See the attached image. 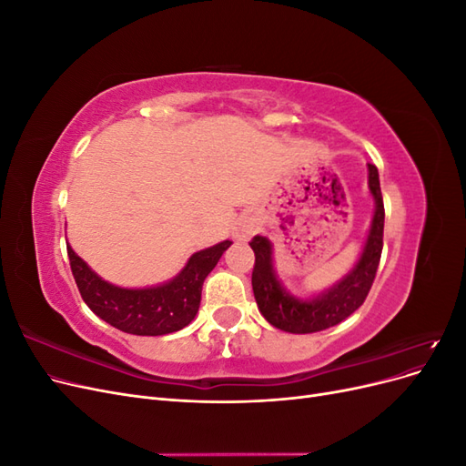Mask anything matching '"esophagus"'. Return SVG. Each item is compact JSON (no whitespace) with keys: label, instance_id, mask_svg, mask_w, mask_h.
<instances>
[{"label":"esophagus","instance_id":"34e87169","mask_svg":"<svg viewBox=\"0 0 466 466\" xmlns=\"http://www.w3.org/2000/svg\"><path fill=\"white\" fill-rule=\"evenodd\" d=\"M252 233V223L250 221H238L235 228V238H248Z\"/></svg>","mask_w":466,"mask_h":466}]
</instances>
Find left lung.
Instances as JSON below:
<instances>
[{
	"instance_id": "obj_1",
	"label": "left lung",
	"mask_w": 466,
	"mask_h": 466,
	"mask_svg": "<svg viewBox=\"0 0 466 466\" xmlns=\"http://www.w3.org/2000/svg\"><path fill=\"white\" fill-rule=\"evenodd\" d=\"M370 168V190L375 200V214L371 229L365 241L361 258L351 268L336 286L317 295L313 299L293 298L276 276L272 264V245L266 237H252L248 243L255 250V268H252V291L264 319L272 327L291 334H309L330 329L342 322L360 309L368 298L383 250V228H385V206L380 194L379 173L375 165Z\"/></svg>"
}]
</instances>
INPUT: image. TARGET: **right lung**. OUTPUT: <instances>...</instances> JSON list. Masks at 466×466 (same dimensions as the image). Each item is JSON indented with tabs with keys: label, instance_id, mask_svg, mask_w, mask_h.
<instances>
[{
	"label": "right lung",
	"instance_id": "add662e5",
	"mask_svg": "<svg viewBox=\"0 0 466 466\" xmlns=\"http://www.w3.org/2000/svg\"><path fill=\"white\" fill-rule=\"evenodd\" d=\"M231 241L194 252L182 272L157 288L126 289L98 278L67 245L69 266L83 301L112 327L136 336H163L190 324L198 313L202 286Z\"/></svg>",
	"mask_w": 466,
	"mask_h": 466
}]
</instances>
